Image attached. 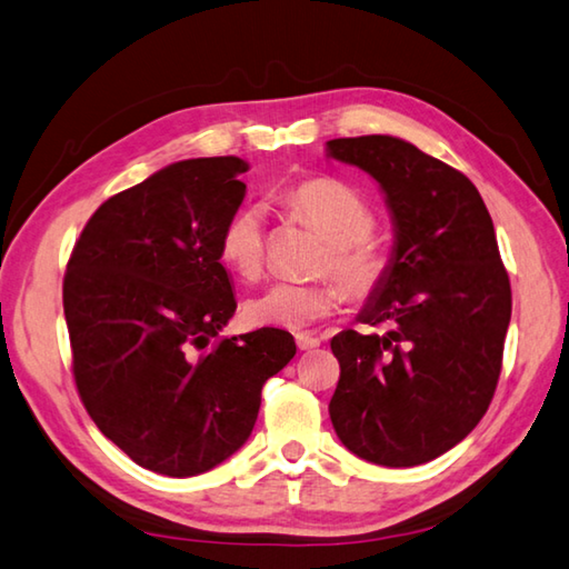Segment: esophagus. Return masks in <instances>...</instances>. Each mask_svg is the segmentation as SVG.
Here are the masks:
<instances>
[{"label":"esophagus","instance_id":"esophagus-1","mask_svg":"<svg viewBox=\"0 0 569 569\" xmlns=\"http://www.w3.org/2000/svg\"><path fill=\"white\" fill-rule=\"evenodd\" d=\"M296 345H298V350H313L320 345V338L313 336V332H298Z\"/></svg>","mask_w":569,"mask_h":569}]
</instances>
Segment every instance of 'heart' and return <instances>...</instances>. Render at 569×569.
Segmentation results:
<instances>
[{
  "mask_svg": "<svg viewBox=\"0 0 569 569\" xmlns=\"http://www.w3.org/2000/svg\"><path fill=\"white\" fill-rule=\"evenodd\" d=\"M286 202L300 221L328 241L318 259V273L336 276L355 300H370L382 291L395 261L387 243L372 233L375 211L365 197L345 182L316 177L288 189ZM219 256L243 281H256L263 273L266 227L261 207L243 204L233 211L221 229ZM339 284L332 278L313 283H273L249 300L243 316L259 328L303 330L342 306L343 284Z\"/></svg>",
  "mask_w": 569,
  "mask_h": 569,
  "instance_id": "heart-1",
  "label": "heart"
}]
</instances>
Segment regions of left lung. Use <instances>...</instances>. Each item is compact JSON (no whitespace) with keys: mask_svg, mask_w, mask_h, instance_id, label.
<instances>
[{"mask_svg":"<svg viewBox=\"0 0 569 569\" xmlns=\"http://www.w3.org/2000/svg\"><path fill=\"white\" fill-rule=\"evenodd\" d=\"M328 154L380 182L397 241L392 273L330 340L340 380L330 419L360 459L402 469L469 437L491 405L510 322L493 219L463 172L392 136L338 138Z\"/></svg>","mask_w":569,"mask_h":569,"instance_id":"left-lung-1","label":"left lung"}]
</instances>
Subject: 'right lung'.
I'll use <instances>...</instances> for the list:
<instances>
[{
    "mask_svg": "<svg viewBox=\"0 0 569 569\" xmlns=\"http://www.w3.org/2000/svg\"><path fill=\"white\" fill-rule=\"evenodd\" d=\"M239 158L174 162L88 219L63 276L78 397L142 469H214L256 425L261 389L293 336L219 338L237 310L219 237L247 194Z\"/></svg>",
    "mask_w": 569,
    "mask_h": 569,
    "instance_id": "obj_1",
    "label": "right lung"
}]
</instances>
